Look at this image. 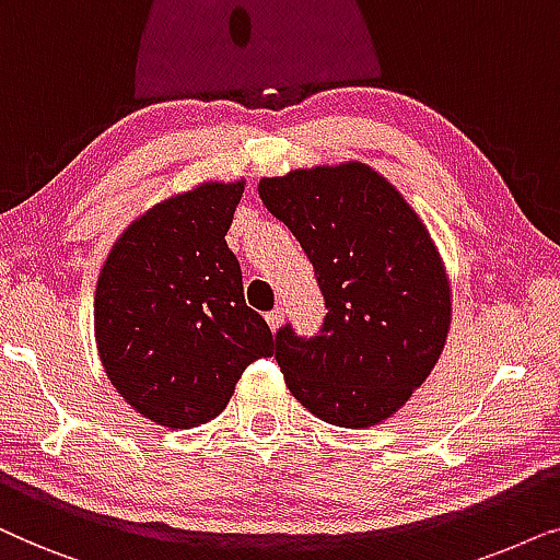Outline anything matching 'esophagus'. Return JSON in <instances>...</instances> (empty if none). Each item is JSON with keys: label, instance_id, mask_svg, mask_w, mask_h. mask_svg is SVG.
Returning <instances> with one entry per match:
<instances>
[{"label": "esophagus", "instance_id": "34e87169", "mask_svg": "<svg viewBox=\"0 0 560 560\" xmlns=\"http://www.w3.org/2000/svg\"><path fill=\"white\" fill-rule=\"evenodd\" d=\"M281 319H284V310H281V307L266 312V323L271 325V330H276V327L281 325Z\"/></svg>", "mask_w": 560, "mask_h": 560}]
</instances>
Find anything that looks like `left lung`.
Here are the masks:
<instances>
[{
  "instance_id": "obj_1",
  "label": "left lung",
  "mask_w": 560,
  "mask_h": 560,
  "mask_svg": "<svg viewBox=\"0 0 560 560\" xmlns=\"http://www.w3.org/2000/svg\"><path fill=\"white\" fill-rule=\"evenodd\" d=\"M266 210L315 268L327 315L307 338L276 330V363L319 420L369 428L430 376L451 323V292L428 230L394 186L361 163L264 178Z\"/></svg>"
}]
</instances>
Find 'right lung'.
Listing matches in <instances>:
<instances>
[{"instance_id":"right-lung-1","label":"right lung","mask_w":560,"mask_h":560,"mask_svg":"<svg viewBox=\"0 0 560 560\" xmlns=\"http://www.w3.org/2000/svg\"><path fill=\"white\" fill-rule=\"evenodd\" d=\"M241 197L243 184H202L155 205L119 235L96 281L104 371L130 407L166 428L214 420L243 371L273 355L225 243Z\"/></svg>"}]
</instances>
